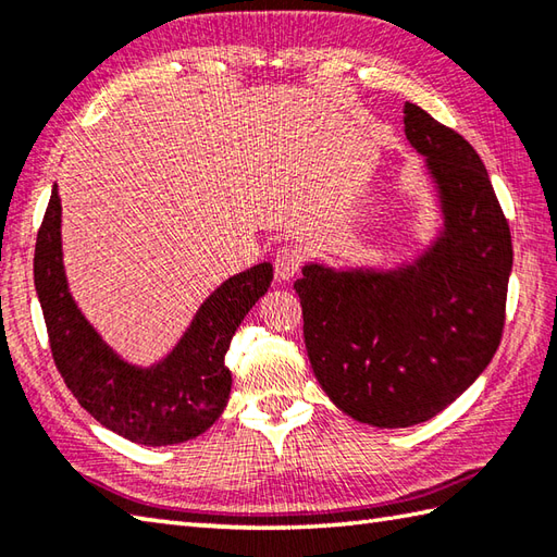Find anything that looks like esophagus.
Masks as SVG:
<instances>
[{"mask_svg":"<svg viewBox=\"0 0 557 557\" xmlns=\"http://www.w3.org/2000/svg\"><path fill=\"white\" fill-rule=\"evenodd\" d=\"M301 263H304V256H301L297 246L277 248V253H275V277L282 280V282L292 280L299 272Z\"/></svg>","mask_w":557,"mask_h":557,"instance_id":"obj_1","label":"esophagus"}]
</instances>
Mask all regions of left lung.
Listing matches in <instances>:
<instances>
[{
    "label": "left lung",
    "instance_id": "left-lung-1",
    "mask_svg": "<svg viewBox=\"0 0 557 557\" xmlns=\"http://www.w3.org/2000/svg\"><path fill=\"white\" fill-rule=\"evenodd\" d=\"M405 134L443 212L429 251L395 270L304 265V342L325 395L377 429L433 419L491 363L505 325L512 236L479 152L419 104Z\"/></svg>",
    "mask_w": 557,
    "mask_h": 557
}]
</instances>
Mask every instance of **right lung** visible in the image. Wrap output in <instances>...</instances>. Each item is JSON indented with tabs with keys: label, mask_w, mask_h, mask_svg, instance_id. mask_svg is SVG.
Here are the masks:
<instances>
[{
	"label": "right lung",
	"mask_w": 557,
	"mask_h": 557,
	"mask_svg": "<svg viewBox=\"0 0 557 557\" xmlns=\"http://www.w3.org/2000/svg\"><path fill=\"white\" fill-rule=\"evenodd\" d=\"M33 275L52 359L71 395L104 429L132 443L160 447L191 441L227 407L232 373L224 354L244 315L268 292L272 265L258 263L222 282L200 304L176 347L150 369L116 357L71 297L57 186L35 242Z\"/></svg>",
	"instance_id": "obj_1"
}]
</instances>
